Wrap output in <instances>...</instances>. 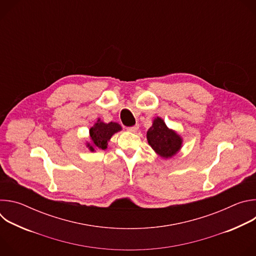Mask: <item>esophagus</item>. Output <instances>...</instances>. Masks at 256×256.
<instances>
[{
	"label": "esophagus",
	"mask_w": 256,
	"mask_h": 256,
	"mask_svg": "<svg viewBox=\"0 0 256 256\" xmlns=\"http://www.w3.org/2000/svg\"><path fill=\"white\" fill-rule=\"evenodd\" d=\"M138 124H136V126H130V128H128V132H138Z\"/></svg>",
	"instance_id": "34e87169"
}]
</instances>
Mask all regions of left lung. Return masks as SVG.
<instances>
[{
    "mask_svg": "<svg viewBox=\"0 0 256 256\" xmlns=\"http://www.w3.org/2000/svg\"><path fill=\"white\" fill-rule=\"evenodd\" d=\"M147 140L152 149L162 158L168 159L176 155L182 147V138L169 128L165 122L157 116L147 132Z\"/></svg>",
    "mask_w": 256,
    "mask_h": 256,
    "instance_id": "1",
    "label": "left lung"
}]
</instances>
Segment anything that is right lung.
Segmentation results:
<instances>
[{
	"label": "right lung",
	"instance_id": "obj_1",
	"mask_svg": "<svg viewBox=\"0 0 256 256\" xmlns=\"http://www.w3.org/2000/svg\"><path fill=\"white\" fill-rule=\"evenodd\" d=\"M120 130L122 126L118 122H112L105 124L98 118L97 122H95L94 126L89 130V138L91 142H87V148H89L91 152H94L96 149H107L108 142L110 140L112 136Z\"/></svg>",
	"mask_w": 256,
	"mask_h": 256
}]
</instances>
